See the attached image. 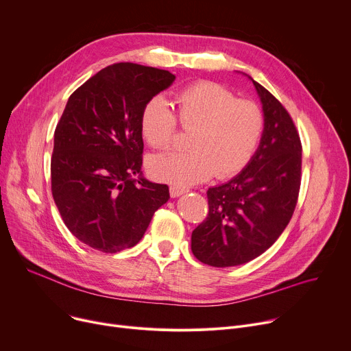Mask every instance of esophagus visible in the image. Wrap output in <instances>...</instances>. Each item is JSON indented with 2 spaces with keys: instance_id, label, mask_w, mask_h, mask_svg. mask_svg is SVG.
Listing matches in <instances>:
<instances>
[{
  "instance_id": "obj_1",
  "label": "esophagus",
  "mask_w": 351,
  "mask_h": 351,
  "mask_svg": "<svg viewBox=\"0 0 351 351\" xmlns=\"http://www.w3.org/2000/svg\"><path fill=\"white\" fill-rule=\"evenodd\" d=\"M184 193H187V189H182V187H180V185H170V195L173 198L180 197Z\"/></svg>"
}]
</instances>
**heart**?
<instances>
[{
  "instance_id": "1",
  "label": "heart",
  "mask_w": 351,
  "mask_h": 351,
  "mask_svg": "<svg viewBox=\"0 0 351 351\" xmlns=\"http://www.w3.org/2000/svg\"><path fill=\"white\" fill-rule=\"evenodd\" d=\"M177 117L169 101L153 96L143 106L141 134L152 147L167 149L177 132H191L185 153L150 158V174L180 187L241 173L258 150L265 130V113L255 100L239 99L213 80H198L176 97Z\"/></svg>"
}]
</instances>
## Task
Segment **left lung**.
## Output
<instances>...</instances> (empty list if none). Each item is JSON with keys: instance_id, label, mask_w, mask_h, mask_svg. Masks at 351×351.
<instances>
[{"instance_id": "1", "label": "left lung", "mask_w": 351, "mask_h": 351, "mask_svg": "<svg viewBox=\"0 0 351 351\" xmlns=\"http://www.w3.org/2000/svg\"><path fill=\"white\" fill-rule=\"evenodd\" d=\"M252 82L265 113L259 147L238 176L208 189V215L191 235L194 256L215 267L246 263L271 248L289 223L300 190L295 123L269 90Z\"/></svg>"}]
</instances>
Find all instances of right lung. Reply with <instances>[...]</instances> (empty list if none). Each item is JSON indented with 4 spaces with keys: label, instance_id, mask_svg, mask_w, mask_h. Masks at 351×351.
<instances>
[{
    "label": "right lung",
    "instance_id": "right-lung-1",
    "mask_svg": "<svg viewBox=\"0 0 351 351\" xmlns=\"http://www.w3.org/2000/svg\"><path fill=\"white\" fill-rule=\"evenodd\" d=\"M174 79L169 71L113 64L69 96L58 121L52 197L68 230L96 251L132 248L170 198L166 184L141 177L140 116L146 101ZM136 173L137 180L131 178Z\"/></svg>",
    "mask_w": 351,
    "mask_h": 351
}]
</instances>
